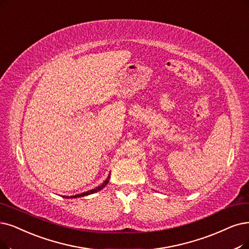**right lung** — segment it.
Masks as SVG:
<instances>
[{"mask_svg": "<svg viewBox=\"0 0 249 249\" xmlns=\"http://www.w3.org/2000/svg\"><path fill=\"white\" fill-rule=\"evenodd\" d=\"M109 178H110V174L108 175L106 180H105L100 186H98V187L95 188V189H92V190H89V191L84 192V193H81V194H76V195H72V196H63V197H65V198H77V197H84V196H87V195H90V194L96 193V192H98V191L102 190V189L109 183Z\"/></svg>", "mask_w": 249, "mask_h": 249, "instance_id": "1", "label": "right lung"}]
</instances>
